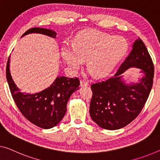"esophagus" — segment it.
Returning a JSON list of instances; mask_svg holds the SVG:
<instances>
[{
  "label": "esophagus",
  "mask_w": 160,
  "mask_h": 160,
  "mask_svg": "<svg viewBox=\"0 0 160 160\" xmlns=\"http://www.w3.org/2000/svg\"><path fill=\"white\" fill-rule=\"evenodd\" d=\"M80 86L81 87H87L88 83L85 80H82L80 82Z\"/></svg>",
  "instance_id": "1"
}]
</instances>
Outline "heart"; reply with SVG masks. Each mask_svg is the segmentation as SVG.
Returning <instances> with one entry per match:
<instances>
[{
    "label": "heart",
    "instance_id": "1",
    "mask_svg": "<svg viewBox=\"0 0 160 160\" xmlns=\"http://www.w3.org/2000/svg\"><path fill=\"white\" fill-rule=\"evenodd\" d=\"M128 43L124 38L97 31L78 34L73 42L66 41L61 55L71 70L76 72L87 58L88 68L96 77L107 75L124 57Z\"/></svg>",
    "mask_w": 160,
    "mask_h": 160
}]
</instances>
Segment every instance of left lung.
<instances>
[{"mask_svg":"<svg viewBox=\"0 0 160 160\" xmlns=\"http://www.w3.org/2000/svg\"><path fill=\"white\" fill-rule=\"evenodd\" d=\"M139 68L143 74L138 82L126 84L121 74L129 68ZM154 64L139 38L115 74L91 85L93 92L89 112L93 121L103 129H121L131 123L143 109L151 92Z\"/></svg>","mask_w":160,"mask_h":160,"instance_id":"1","label":"left lung"}]
</instances>
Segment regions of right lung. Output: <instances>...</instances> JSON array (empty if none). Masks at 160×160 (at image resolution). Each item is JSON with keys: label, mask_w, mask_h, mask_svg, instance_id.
I'll return each mask as SVG.
<instances>
[{"label": "right lung", "mask_w": 160, "mask_h": 160, "mask_svg": "<svg viewBox=\"0 0 160 160\" xmlns=\"http://www.w3.org/2000/svg\"><path fill=\"white\" fill-rule=\"evenodd\" d=\"M29 33H41L56 38L53 30L43 28H32L21 37ZM6 78L13 100L22 114L28 121L42 129H51L63 119L66 112V104L70 97L79 88L78 78L58 77L50 87L36 94L20 92L10 72V57L6 66Z\"/></svg>", "instance_id": "1"}]
</instances>
